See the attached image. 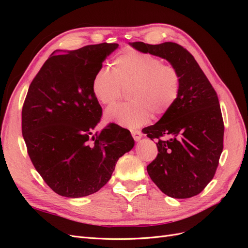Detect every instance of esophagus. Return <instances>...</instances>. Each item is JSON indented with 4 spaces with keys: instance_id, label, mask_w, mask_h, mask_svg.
<instances>
[{
    "instance_id": "obj_1",
    "label": "esophagus",
    "mask_w": 248,
    "mask_h": 248,
    "mask_svg": "<svg viewBox=\"0 0 248 248\" xmlns=\"http://www.w3.org/2000/svg\"><path fill=\"white\" fill-rule=\"evenodd\" d=\"M131 134L136 141H139L142 138V134L140 130H131Z\"/></svg>"
}]
</instances>
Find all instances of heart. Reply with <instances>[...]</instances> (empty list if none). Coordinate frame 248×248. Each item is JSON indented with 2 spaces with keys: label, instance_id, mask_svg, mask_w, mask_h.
I'll return each instance as SVG.
<instances>
[{
  "label": "heart",
  "instance_id": "heart-1",
  "mask_svg": "<svg viewBox=\"0 0 248 248\" xmlns=\"http://www.w3.org/2000/svg\"><path fill=\"white\" fill-rule=\"evenodd\" d=\"M181 78L171 65L139 51H128L112 63V71H97L92 81V92L103 106H111L129 90V103L118 104L106 110L104 120L126 128H139L154 115L161 117L177 101Z\"/></svg>",
  "mask_w": 248,
  "mask_h": 248
}]
</instances>
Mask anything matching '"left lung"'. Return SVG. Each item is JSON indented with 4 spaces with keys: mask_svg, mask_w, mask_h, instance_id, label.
<instances>
[{
    "mask_svg": "<svg viewBox=\"0 0 248 248\" xmlns=\"http://www.w3.org/2000/svg\"><path fill=\"white\" fill-rule=\"evenodd\" d=\"M140 52L162 59L181 78L177 101L146 132L156 142L158 155L147 167L157 187L174 199L197 196L213 179L223 149V121L218 97L190 52L174 42H132ZM170 135L162 141L163 135Z\"/></svg>",
    "mask_w": 248,
    "mask_h": 248,
    "instance_id": "1",
    "label": "left lung"
}]
</instances>
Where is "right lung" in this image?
<instances>
[{
  "label": "right lung",
  "mask_w": 248,
  "mask_h": 248,
  "mask_svg": "<svg viewBox=\"0 0 248 248\" xmlns=\"http://www.w3.org/2000/svg\"><path fill=\"white\" fill-rule=\"evenodd\" d=\"M118 47L117 43H100L58 49L29 87L21 111L22 137L36 170L62 197L76 199L98 191L118 159L134 146L130 131L118 125L91 137L102 112L92 81Z\"/></svg>",
  "instance_id": "obj_1"
}]
</instances>
